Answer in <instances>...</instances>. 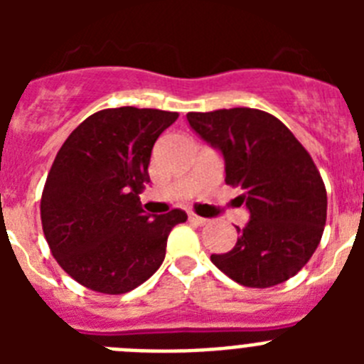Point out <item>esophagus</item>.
<instances>
[{"mask_svg":"<svg viewBox=\"0 0 364 364\" xmlns=\"http://www.w3.org/2000/svg\"><path fill=\"white\" fill-rule=\"evenodd\" d=\"M189 222L195 224V226H205V224H208V218L198 217L197 213H189Z\"/></svg>","mask_w":364,"mask_h":364,"instance_id":"34e87169","label":"esophagus"}]
</instances>
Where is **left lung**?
I'll return each instance as SVG.
<instances>
[{
  "instance_id": "1",
  "label": "left lung",
  "mask_w": 364,
  "mask_h": 364,
  "mask_svg": "<svg viewBox=\"0 0 364 364\" xmlns=\"http://www.w3.org/2000/svg\"><path fill=\"white\" fill-rule=\"evenodd\" d=\"M188 122L226 162V184L250 210L233 250L211 262L239 284L272 288L311 259L326 224V188L302 144L260 109L188 112Z\"/></svg>"
}]
</instances>
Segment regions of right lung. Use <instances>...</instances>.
I'll use <instances>...</instances> for the list:
<instances>
[{
    "instance_id": "obj_1",
    "label": "right lung",
    "mask_w": 364,
    "mask_h": 364,
    "mask_svg": "<svg viewBox=\"0 0 364 364\" xmlns=\"http://www.w3.org/2000/svg\"><path fill=\"white\" fill-rule=\"evenodd\" d=\"M176 118L160 109H104L58 151L41 193V226L58 264L89 290L120 295L146 282L164 262L169 231L188 220L182 210L149 217L138 197L154 142Z\"/></svg>"
}]
</instances>
